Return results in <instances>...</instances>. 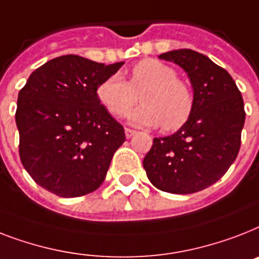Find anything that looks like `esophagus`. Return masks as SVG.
<instances>
[{"instance_id": "34e87169", "label": "esophagus", "mask_w": 259, "mask_h": 259, "mask_svg": "<svg viewBox=\"0 0 259 259\" xmlns=\"http://www.w3.org/2000/svg\"><path fill=\"white\" fill-rule=\"evenodd\" d=\"M136 133H137V132H136V130H133V129H129V127H126V129H125L126 138H130V137H133Z\"/></svg>"}]
</instances>
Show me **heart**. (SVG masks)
<instances>
[{"label":"heart","instance_id":"heart-1","mask_svg":"<svg viewBox=\"0 0 259 259\" xmlns=\"http://www.w3.org/2000/svg\"><path fill=\"white\" fill-rule=\"evenodd\" d=\"M144 104L132 113L136 125L161 126L174 132L188 122L194 108V94L188 82L177 77L176 69L162 61L145 58L130 70L129 81L113 74L97 88V97L114 117H126L138 102Z\"/></svg>","mask_w":259,"mask_h":259}]
</instances>
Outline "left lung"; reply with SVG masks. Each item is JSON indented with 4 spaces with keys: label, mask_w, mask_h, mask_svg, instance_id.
I'll return each mask as SVG.
<instances>
[{
    "label": "left lung",
    "mask_w": 259,
    "mask_h": 259,
    "mask_svg": "<svg viewBox=\"0 0 259 259\" xmlns=\"http://www.w3.org/2000/svg\"><path fill=\"white\" fill-rule=\"evenodd\" d=\"M159 58L188 73L194 108L177 133L153 140L144 169L159 190L191 194L215 184L237 158L245 123L243 100L232 75L198 52L173 50Z\"/></svg>",
    "instance_id": "1"
}]
</instances>
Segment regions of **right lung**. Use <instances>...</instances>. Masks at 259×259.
Segmentation results:
<instances>
[{"mask_svg": "<svg viewBox=\"0 0 259 259\" xmlns=\"http://www.w3.org/2000/svg\"><path fill=\"white\" fill-rule=\"evenodd\" d=\"M121 66L61 56L35 69L20 90V158L41 188L73 198L104 182L125 130L101 105L97 88Z\"/></svg>", "mask_w": 259, "mask_h": 259, "instance_id": "1", "label": "right lung"}]
</instances>
